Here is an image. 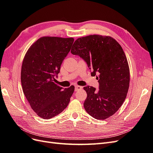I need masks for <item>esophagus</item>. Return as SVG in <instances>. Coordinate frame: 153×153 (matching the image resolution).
I'll return each mask as SVG.
<instances>
[{
	"label": "esophagus",
	"mask_w": 153,
	"mask_h": 153,
	"mask_svg": "<svg viewBox=\"0 0 153 153\" xmlns=\"http://www.w3.org/2000/svg\"><path fill=\"white\" fill-rule=\"evenodd\" d=\"M82 88H83V87H81V86H79V85H76L75 86V91H81Z\"/></svg>",
	"instance_id": "1"
}]
</instances>
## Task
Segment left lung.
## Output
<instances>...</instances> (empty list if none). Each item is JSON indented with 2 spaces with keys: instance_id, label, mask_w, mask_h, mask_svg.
Segmentation results:
<instances>
[{
  "instance_id": "left-lung-1",
  "label": "left lung",
  "mask_w": 153,
  "mask_h": 153,
  "mask_svg": "<svg viewBox=\"0 0 153 153\" xmlns=\"http://www.w3.org/2000/svg\"><path fill=\"white\" fill-rule=\"evenodd\" d=\"M71 53L83 59L92 76H98L99 90L87 86L85 111L97 120H104L118 111L126 98L130 82L127 57L121 45L110 36L91 35L78 38Z\"/></svg>"
}]
</instances>
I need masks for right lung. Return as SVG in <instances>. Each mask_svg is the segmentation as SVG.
I'll return each mask as SVG.
<instances>
[{
    "label": "right lung",
    "mask_w": 153,
    "mask_h": 153,
    "mask_svg": "<svg viewBox=\"0 0 153 153\" xmlns=\"http://www.w3.org/2000/svg\"><path fill=\"white\" fill-rule=\"evenodd\" d=\"M74 41L72 37H42L25 54L21 76L23 92L33 111L42 119L63 111L74 93V86L63 90L55 83Z\"/></svg>",
    "instance_id": "1"
}]
</instances>
